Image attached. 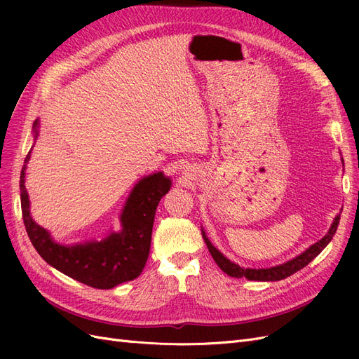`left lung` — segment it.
Here are the masks:
<instances>
[{
    "label": "left lung",
    "instance_id": "8db88e82",
    "mask_svg": "<svg viewBox=\"0 0 359 359\" xmlns=\"http://www.w3.org/2000/svg\"><path fill=\"white\" fill-rule=\"evenodd\" d=\"M340 223V214L335 215V219L330 227L328 233L325 235L322 240H319L318 243H314L313 245H310L306 252H302L301 255H298L297 257H293L285 264H280L276 266H269V268H244L236 265L232 260L227 259L222 252L217 250L211 241L208 240V236H206L205 231L202 229V236H203V241L206 243V247H208L210 253L212 256V259L215 260V264L220 266V269L223 273H226L227 276L235 277V278H241L245 277L247 280H256V281H278V280H283L292 274H295L297 271L302 269L306 265H309L311 260L316 257L322 250L330 244V241L332 240V236L337 232V227H339Z\"/></svg>",
    "mask_w": 359,
    "mask_h": 359
}]
</instances>
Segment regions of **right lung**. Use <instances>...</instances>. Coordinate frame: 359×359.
<instances>
[{
  "mask_svg": "<svg viewBox=\"0 0 359 359\" xmlns=\"http://www.w3.org/2000/svg\"><path fill=\"white\" fill-rule=\"evenodd\" d=\"M32 135L36 142L39 119L32 126ZM29 157L31 151L20 172V206L27 233L37 253L60 273L95 289H112L139 277L149 255L157 205L170 190V178L163 172H156L137 181L119 215V232H111L100 241L64 245L53 240L45 227L37 224L31 217L25 189V170Z\"/></svg>",
  "mask_w": 359,
  "mask_h": 359,
  "instance_id": "1",
  "label": "right lung"
}]
</instances>
